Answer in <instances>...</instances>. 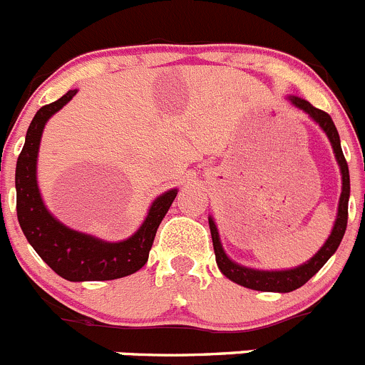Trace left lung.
I'll return each mask as SVG.
<instances>
[{"label":"left lung","instance_id":"left-lung-1","mask_svg":"<svg viewBox=\"0 0 365 365\" xmlns=\"http://www.w3.org/2000/svg\"><path fill=\"white\" fill-rule=\"evenodd\" d=\"M291 103H293L294 106L300 108V110L307 111V113H309L310 117H312L314 120L323 128V131L327 133V136L330 138V143L331 147H334L335 158H337L339 167H341V174H342V193H341V200H339V212H337V220H335L334 230H331L327 243L321 247V250L317 252L309 262H305L304 266H298V268L294 269H287V272H259V269L243 268V266L230 261V259L225 255V252H223L222 245H220L218 230H216L215 222H212V218H209V229H211L212 247H215L216 264H218L220 272H222L227 279L232 280V282L254 291L289 293V291H294L298 289V287L304 286V284L309 282V280L312 279L321 268H323L324 262L334 255V252L337 250V247L341 245L342 236H344L346 225H348L349 170H348V163H346V158L341 149V140H339L337 128H335L334 120H331L330 115H328L327 111L312 106L309 101L300 99V97H291Z\"/></svg>","mask_w":365,"mask_h":365}]
</instances>
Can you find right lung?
Segmentation results:
<instances>
[{
	"instance_id": "1",
	"label": "right lung",
	"mask_w": 365,
	"mask_h": 365,
	"mask_svg": "<svg viewBox=\"0 0 365 365\" xmlns=\"http://www.w3.org/2000/svg\"><path fill=\"white\" fill-rule=\"evenodd\" d=\"M74 96L76 90H68L58 101L42 106L28 128L26 142L16 167L17 220L28 243L35 248L42 261L65 280L85 282L122 279L138 272L147 262L158 227L170 209L178 190L158 197L138 232L120 243H104L56 222L44 207L38 193L37 154L48 118Z\"/></svg>"
}]
</instances>
